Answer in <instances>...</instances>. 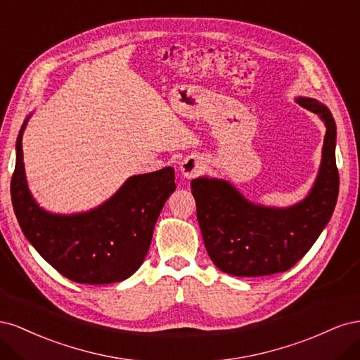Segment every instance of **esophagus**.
Wrapping results in <instances>:
<instances>
[{
    "instance_id": "1",
    "label": "esophagus",
    "mask_w": 360,
    "mask_h": 360,
    "mask_svg": "<svg viewBox=\"0 0 360 360\" xmlns=\"http://www.w3.org/2000/svg\"><path fill=\"white\" fill-rule=\"evenodd\" d=\"M202 165H204L202 160L198 159V158H195V156L184 158V159L180 162V172H181V176L186 177V179L197 177L198 174H201V171H202Z\"/></svg>"
}]
</instances>
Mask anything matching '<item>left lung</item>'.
Returning a JSON list of instances; mask_svg holds the SVG:
<instances>
[{
    "label": "left lung",
    "mask_w": 360,
    "mask_h": 360,
    "mask_svg": "<svg viewBox=\"0 0 360 360\" xmlns=\"http://www.w3.org/2000/svg\"><path fill=\"white\" fill-rule=\"evenodd\" d=\"M296 102L317 114L326 126L319 174L302 201L269 207L249 201L224 179L202 176L191 183L207 254L228 275L267 276L291 269L333 214L340 191L335 120L317 99L299 96Z\"/></svg>",
    "instance_id": "obj_1"
}]
</instances>
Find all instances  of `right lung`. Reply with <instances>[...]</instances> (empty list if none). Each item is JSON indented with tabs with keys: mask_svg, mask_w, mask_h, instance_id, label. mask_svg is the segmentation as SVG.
<instances>
[{
	"mask_svg": "<svg viewBox=\"0 0 360 360\" xmlns=\"http://www.w3.org/2000/svg\"><path fill=\"white\" fill-rule=\"evenodd\" d=\"M16 139V165L10 184L13 210L27 240L63 276L79 284H114L143 264L158 217L176 191L174 168L129 177L110 200L82 213L43 209L30 192L22 135Z\"/></svg>",
	"mask_w": 360,
	"mask_h": 360,
	"instance_id": "obj_1",
	"label": "right lung"
}]
</instances>
